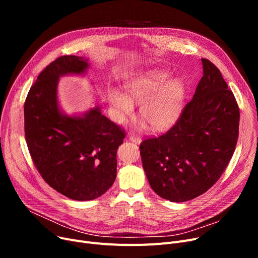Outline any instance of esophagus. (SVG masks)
I'll return each instance as SVG.
<instances>
[{"instance_id":"esophagus-1","label":"esophagus","mask_w":258,"mask_h":258,"mask_svg":"<svg viewBox=\"0 0 258 258\" xmlns=\"http://www.w3.org/2000/svg\"><path fill=\"white\" fill-rule=\"evenodd\" d=\"M130 140L135 142V143H140L141 142V138L138 136V135H135V134H132L130 135Z\"/></svg>"}]
</instances>
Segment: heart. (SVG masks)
Here are the masks:
<instances>
[{"label": "heart", "mask_w": 258, "mask_h": 258, "mask_svg": "<svg viewBox=\"0 0 258 258\" xmlns=\"http://www.w3.org/2000/svg\"><path fill=\"white\" fill-rule=\"evenodd\" d=\"M169 79L166 71L150 70L126 84L125 96L112 91L110 102L116 120L123 122L124 117L133 112L132 103H140V115L153 130L160 131L171 125L180 115L185 86L180 79Z\"/></svg>", "instance_id": "obj_1"}]
</instances>
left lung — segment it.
<instances>
[{
    "label": "left lung",
    "mask_w": 258,
    "mask_h": 258,
    "mask_svg": "<svg viewBox=\"0 0 258 258\" xmlns=\"http://www.w3.org/2000/svg\"><path fill=\"white\" fill-rule=\"evenodd\" d=\"M204 75L175 123L139 148L153 190L170 202L205 194L221 178L238 139L239 108L220 70L202 58Z\"/></svg>",
    "instance_id": "left-lung-1"
}]
</instances>
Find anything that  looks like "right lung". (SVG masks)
I'll return each instance as SVG.
<instances>
[{
    "instance_id": "add662e5",
    "label": "right lung",
    "mask_w": 258,
    "mask_h": 258,
    "mask_svg": "<svg viewBox=\"0 0 258 258\" xmlns=\"http://www.w3.org/2000/svg\"><path fill=\"white\" fill-rule=\"evenodd\" d=\"M88 66L83 57H57L39 73L24 104L25 138L34 166L50 187L75 201L96 199L113 185L117 150L126 136L98 107L84 117L60 113L59 76L80 74Z\"/></svg>"
}]
</instances>
